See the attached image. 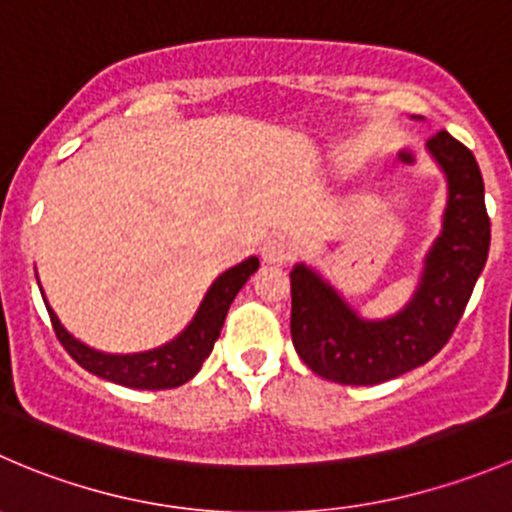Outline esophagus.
Instances as JSON below:
<instances>
[{"mask_svg": "<svg viewBox=\"0 0 512 512\" xmlns=\"http://www.w3.org/2000/svg\"><path fill=\"white\" fill-rule=\"evenodd\" d=\"M294 257V245L287 240V237H272V240L265 242V247H262V260L267 262V265H287L289 260Z\"/></svg>", "mask_w": 512, "mask_h": 512, "instance_id": "obj_1", "label": "esophagus"}]
</instances>
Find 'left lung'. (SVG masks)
Wrapping results in <instances>:
<instances>
[{"label": "left lung", "mask_w": 512, "mask_h": 512, "mask_svg": "<svg viewBox=\"0 0 512 512\" xmlns=\"http://www.w3.org/2000/svg\"><path fill=\"white\" fill-rule=\"evenodd\" d=\"M426 151L446 178V208L414 294L399 312L366 319L312 265L297 262L289 272L294 349L324 379L371 386L426 364L448 342L471 299L490 247L483 175L451 133H436Z\"/></svg>", "instance_id": "8db88e82"}]
</instances>
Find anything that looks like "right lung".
<instances>
[{"instance_id":"obj_1","label":"right lung","mask_w":512,"mask_h":512,"mask_svg":"<svg viewBox=\"0 0 512 512\" xmlns=\"http://www.w3.org/2000/svg\"><path fill=\"white\" fill-rule=\"evenodd\" d=\"M257 267H260V260L257 257H247L240 265L230 267L223 275L215 277V282L208 287V292H205L203 302H200L198 312L190 319L188 327L175 339L160 344L156 349H148V352H98V349L76 339L59 322L56 312L46 302L44 292H41V297H44L46 312H49L59 342L64 344L71 359H76V364L84 366L86 371H91V374L101 376L106 381H113V384L128 386V389H173V386L185 384V381H190L198 374L203 361L208 359L215 342H218L232 299L245 287V282L255 275Z\"/></svg>"}]
</instances>
